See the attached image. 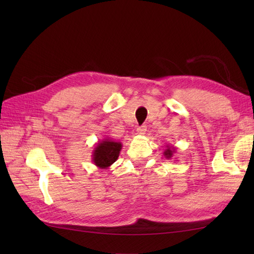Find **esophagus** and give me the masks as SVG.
Listing matches in <instances>:
<instances>
[{
  "label": "esophagus",
  "mask_w": 254,
  "mask_h": 254,
  "mask_svg": "<svg viewBox=\"0 0 254 254\" xmlns=\"http://www.w3.org/2000/svg\"><path fill=\"white\" fill-rule=\"evenodd\" d=\"M146 126H142V127H137V134H139V135H144L145 133H146Z\"/></svg>",
  "instance_id": "esophagus-1"
}]
</instances>
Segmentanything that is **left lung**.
<instances>
[{"label":"left lung","mask_w":254,"mask_h":254,"mask_svg":"<svg viewBox=\"0 0 254 254\" xmlns=\"http://www.w3.org/2000/svg\"><path fill=\"white\" fill-rule=\"evenodd\" d=\"M176 153V147L171 146V145H167L165 150H164V156L167 159H171L174 157V154Z\"/></svg>","instance_id":"1"}]
</instances>
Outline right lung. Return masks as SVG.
Here are the masks:
<instances>
[{
  "mask_svg": "<svg viewBox=\"0 0 254 254\" xmlns=\"http://www.w3.org/2000/svg\"><path fill=\"white\" fill-rule=\"evenodd\" d=\"M121 149L122 143L112 141L109 137H107L96 144L91 159L97 168L108 169L115 161H117Z\"/></svg>",
  "mask_w": 254,
  "mask_h": 254,
  "instance_id": "right-lung-1",
  "label": "right lung"
}]
</instances>
